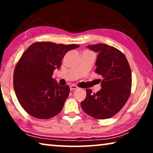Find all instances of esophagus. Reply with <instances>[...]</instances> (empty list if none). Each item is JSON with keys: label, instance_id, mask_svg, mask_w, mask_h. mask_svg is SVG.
Segmentation results:
<instances>
[{"label": "esophagus", "instance_id": "1", "mask_svg": "<svg viewBox=\"0 0 153 153\" xmlns=\"http://www.w3.org/2000/svg\"><path fill=\"white\" fill-rule=\"evenodd\" d=\"M77 88V86H76V85H71V86H70V90H74Z\"/></svg>", "mask_w": 153, "mask_h": 153}]
</instances>
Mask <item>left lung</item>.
Returning a JSON list of instances; mask_svg holds the SVG:
<instances>
[{
  "mask_svg": "<svg viewBox=\"0 0 153 153\" xmlns=\"http://www.w3.org/2000/svg\"><path fill=\"white\" fill-rule=\"evenodd\" d=\"M98 53L95 72L102 77V88L97 93L86 89L81 102L83 111L98 120L108 119L117 113L130 95L131 72L125 55L118 49L105 44L87 46Z\"/></svg>",
  "mask_w": 153,
  "mask_h": 153,
  "instance_id": "left-lung-1",
  "label": "left lung"
}]
</instances>
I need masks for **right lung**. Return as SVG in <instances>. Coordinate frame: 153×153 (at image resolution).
Instances as JSON below:
<instances>
[{"label":"right lung","instance_id":"1","mask_svg":"<svg viewBox=\"0 0 153 153\" xmlns=\"http://www.w3.org/2000/svg\"><path fill=\"white\" fill-rule=\"evenodd\" d=\"M76 45L35 42L20 58L13 75V86L20 105L36 118L46 120L61 112L69 94L68 86H61L53 76L67 52Z\"/></svg>","mask_w":153,"mask_h":153}]
</instances>
